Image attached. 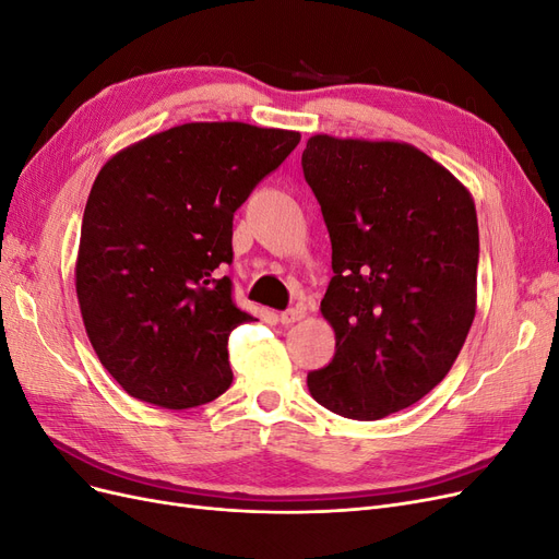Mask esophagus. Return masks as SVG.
<instances>
[{
    "instance_id": "esophagus-1",
    "label": "esophagus",
    "mask_w": 559,
    "mask_h": 559,
    "mask_svg": "<svg viewBox=\"0 0 559 559\" xmlns=\"http://www.w3.org/2000/svg\"><path fill=\"white\" fill-rule=\"evenodd\" d=\"M302 317H306V308H289V310H284V312H280V321L284 326H289V324H296V321H300Z\"/></svg>"
}]
</instances>
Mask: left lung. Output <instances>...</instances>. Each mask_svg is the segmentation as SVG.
I'll return each instance as SVG.
<instances>
[{
	"label": "left lung",
	"instance_id": "8db88e82",
	"mask_svg": "<svg viewBox=\"0 0 559 559\" xmlns=\"http://www.w3.org/2000/svg\"><path fill=\"white\" fill-rule=\"evenodd\" d=\"M300 163L333 249L321 314L335 354L308 373V389L335 415L382 419L427 396L464 347L476 317V205L405 142L314 134Z\"/></svg>",
	"mask_w": 559,
	"mask_h": 559
}]
</instances>
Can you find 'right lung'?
<instances>
[{
  "label": "right lung",
  "instance_id": "obj_1",
  "mask_svg": "<svg viewBox=\"0 0 559 559\" xmlns=\"http://www.w3.org/2000/svg\"><path fill=\"white\" fill-rule=\"evenodd\" d=\"M294 130L183 123L111 156L91 189L76 257L83 326L134 399L186 411L233 382V214L298 146Z\"/></svg>",
  "mask_w": 559,
  "mask_h": 559
}]
</instances>
